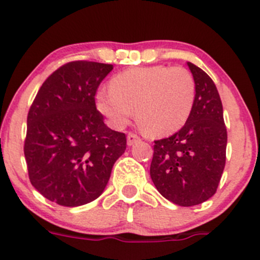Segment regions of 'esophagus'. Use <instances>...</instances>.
Here are the masks:
<instances>
[{"instance_id": "34e87169", "label": "esophagus", "mask_w": 260, "mask_h": 260, "mask_svg": "<svg viewBox=\"0 0 260 260\" xmlns=\"http://www.w3.org/2000/svg\"><path fill=\"white\" fill-rule=\"evenodd\" d=\"M139 139H140V138L138 137L135 133H128V134H127V144L128 145H133L134 143H137Z\"/></svg>"}]
</instances>
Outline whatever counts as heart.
Instances as JSON below:
<instances>
[{
	"mask_svg": "<svg viewBox=\"0 0 260 260\" xmlns=\"http://www.w3.org/2000/svg\"><path fill=\"white\" fill-rule=\"evenodd\" d=\"M195 101V83L184 68L155 65L133 68L113 76L110 90L95 95L98 111L115 127L134 116L147 134L166 137L189 120Z\"/></svg>",
	"mask_w": 260,
	"mask_h": 260,
	"instance_id": "1",
	"label": "heart"
}]
</instances>
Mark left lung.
Instances as JSON below:
<instances>
[{
	"instance_id": "left-lung-1",
	"label": "left lung",
	"mask_w": 260,
	"mask_h": 260,
	"mask_svg": "<svg viewBox=\"0 0 260 260\" xmlns=\"http://www.w3.org/2000/svg\"><path fill=\"white\" fill-rule=\"evenodd\" d=\"M195 83L191 115L174 135L154 140L150 177L158 191L177 206L206 202L217 191L226 165L227 130L216 84L187 62Z\"/></svg>"
}]
</instances>
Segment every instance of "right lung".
Listing matches in <instances>:
<instances>
[{
	"instance_id": "obj_1",
	"label": "right lung",
	"mask_w": 260,
	"mask_h": 260,
	"mask_svg": "<svg viewBox=\"0 0 260 260\" xmlns=\"http://www.w3.org/2000/svg\"><path fill=\"white\" fill-rule=\"evenodd\" d=\"M113 66L73 61L42 84L28 112L24 142L31 185L63 207L93 202L105 190L126 135L103 122L95 93Z\"/></svg>"
}]
</instances>
